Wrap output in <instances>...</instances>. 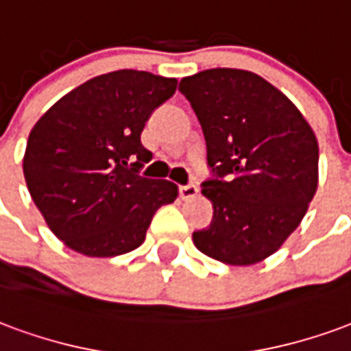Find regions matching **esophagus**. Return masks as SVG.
Returning <instances> with one entry per match:
<instances>
[{
  "label": "esophagus",
  "instance_id": "1",
  "mask_svg": "<svg viewBox=\"0 0 351 351\" xmlns=\"http://www.w3.org/2000/svg\"><path fill=\"white\" fill-rule=\"evenodd\" d=\"M197 193H199V188L195 186V184H186V186H180V197H182L184 201L197 197Z\"/></svg>",
  "mask_w": 351,
  "mask_h": 351
}]
</instances>
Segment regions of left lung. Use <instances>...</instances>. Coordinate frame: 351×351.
Instances as JSON below:
<instances>
[{"label": "left lung", "mask_w": 351, "mask_h": 351, "mask_svg": "<svg viewBox=\"0 0 351 351\" xmlns=\"http://www.w3.org/2000/svg\"><path fill=\"white\" fill-rule=\"evenodd\" d=\"M195 110L214 178L210 226L193 233L199 252L246 267L278 250L317 190V141L291 101L259 75L206 69L180 80Z\"/></svg>", "instance_id": "8db88e82"}]
</instances>
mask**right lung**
I'll return each mask as SVG.
<instances>
[{
  "mask_svg": "<svg viewBox=\"0 0 351 351\" xmlns=\"http://www.w3.org/2000/svg\"><path fill=\"white\" fill-rule=\"evenodd\" d=\"M176 84L120 69L86 80L37 120L24 178L50 231L71 250L88 258L135 250L156 210L176 199V184L138 175L152 160L141 133Z\"/></svg>",
  "mask_w": 351,
  "mask_h": 351,
  "instance_id": "add662e5",
  "label": "right lung"
}]
</instances>
